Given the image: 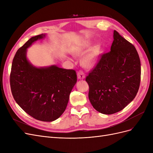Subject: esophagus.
Instances as JSON below:
<instances>
[{
	"label": "esophagus",
	"instance_id": "1",
	"mask_svg": "<svg viewBox=\"0 0 153 153\" xmlns=\"http://www.w3.org/2000/svg\"><path fill=\"white\" fill-rule=\"evenodd\" d=\"M77 76H78V79H84V78H85V73L83 72V71L80 70L77 73Z\"/></svg>",
	"mask_w": 153,
	"mask_h": 153
}]
</instances>
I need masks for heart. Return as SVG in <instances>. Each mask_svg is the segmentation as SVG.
I'll list each match as a JSON object with an SVG mask.
<instances>
[{
	"instance_id": "obj_1",
	"label": "heart",
	"mask_w": 153,
	"mask_h": 153,
	"mask_svg": "<svg viewBox=\"0 0 153 153\" xmlns=\"http://www.w3.org/2000/svg\"><path fill=\"white\" fill-rule=\"evenodd\" d=\"M89 50V47L88 46H84L80 49L76 51V53L77 55H83L85 52H87ZM100 53V48L98 47H95L92 48L90 52L87 55H85V57L83 58V64L84 65L91 68L93 67L98 61V59Z\"/></svg>"
}]
</instances>
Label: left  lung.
<instances>
[{
	"instance_id": "obj_1",
	"label": "left lung",
	"mask_w": 153,
	"mask_h": 153,
	"mask_svg": "<svg viewBox=\"0 0 153 153\" xmlns=\"http://www.w3.org/2000/svg\"><path fill=\"white\" fill-rule=\"evenodd\" d=\"M139 55L116 30L110 51L100 55L85 80L92 106L103 114L119 112L136 96L140 84Z\"/></svg>"
}]
</instances>
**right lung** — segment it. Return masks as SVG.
I'll return each mask as SVG.
<instances>
[{
    "mask_svg": "<svg viewBox=\"0 0 153 153\" xmlns=\"http://www.w3.org/2000/svg\"><path fill=\"white\" fill-rule=\"evenodd\" d=\"M45 36L32 37L18 50L12 62L10 86L14 99L27 114L39 121L51 122L65 111L77 76L74 69L55 66L37 68L28 62L27 48Z\"/></svg>",
    "mask_w": 153,
    "mask_h": 153,
    "instance_id": "right-lung-1",
    "label": "right lung"
}]
</instances>
